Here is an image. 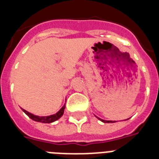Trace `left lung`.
Segmentation results:
<instances>
[{
	"instance_id": "obj_1",
	"label": "left lung",
	"mask_w": 159,
	"mask_h": 159,
	"mask_svg": "<svg viewBox=\"0 0 159 159\" xmlns=\"http://www.w3.org/2000/svg\"><path fill=\"white\" fill-rule=\"evenodd\" d=\"M99 120H101V121L103 122V123H115V122H116V121H109V120H103V119H99Z\"/></svg>"
}]
</instances>
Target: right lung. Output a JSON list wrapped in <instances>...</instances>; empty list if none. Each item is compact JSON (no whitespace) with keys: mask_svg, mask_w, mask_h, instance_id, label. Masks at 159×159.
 I'll return each mask as SVG.
<instances>
[{"mask_svg":"<svg viewBox=\"0 0 159 159\" xmlns=\"http://www.w3.org/2000/svg\"><path fill=\"white\" fill-rule=\"evenodd\" d=\"M65 109V105L63 107L57 114H55V115H52V116H45V117H43V116H34V115H32V114L29 113L27 111L23 110V111L25 112L28 116H29L30 119H32V120H34L36 122H40V123H52L54 121H57V119H60L61 116H63V114H64V111Z\"/></svg>","mask_w":159,"mask_h":159,"instance_id":"obj_1","label":"right lung"}]
</instances>
